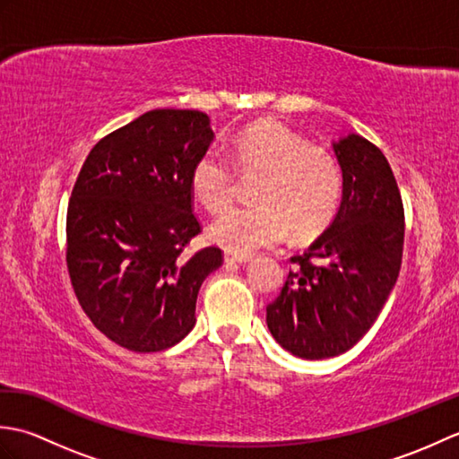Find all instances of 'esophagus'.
I'll list each match as a JSON object with an SVG mask.
<instances>
[{
	"instance_id": "1",
	"label": "esophagus",
	"mask_w": 459,
	"mask_h": 459,
	"mask_svg": "<svg viewBox=\"0 0 459 459\" xmlns=\"http://www.w3.org/2000/svg\"><path fill=\"white\" fill-rule=\"evenodd\" d=\"M224 262H227V264H247V262H250V256H237L227 252V255H224Z\"/></svg>"
}]
</instances>
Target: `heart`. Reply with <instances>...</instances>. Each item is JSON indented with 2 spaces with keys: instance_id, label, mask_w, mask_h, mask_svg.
Returning <instances> with one entry per match:
<instances>
[{
  "instance_id": "heart-1",
  "label": "heart",
  "mask_w": 459,
  "mask_h": 459,
  "mask_svg": "<svg viewBox=\"0 0 459 459\" xmlns=\"http://www.w3.org/2000/svg\"><path fill=\"white\" fill-rule=\"evenodd\" d=\"M232 164L219 150L201 153L191 169V189L204 209L217 212L237 193L242 179L260 178L252 207H230L209 224L214 245L247 256L274 247L288 235L309 238L324 230L339 207L343 173L333 153L307 145L299 134L276 120L252 124L237 135Z\"/></svg>"
}]
</instances>
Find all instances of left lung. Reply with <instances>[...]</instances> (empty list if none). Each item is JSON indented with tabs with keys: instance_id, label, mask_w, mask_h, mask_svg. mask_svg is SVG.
I'll list each match as a JSON object with an SVG mask.
<instances>
[{
	"instance_id": "1",
	"label": "left lung",
	"mask_w": 459,
	"mask_h": 459,
	"mask_svg": "<svg viewBox=\"0 0 459 459\" xmlns=\"http://www.w3.org/2000/svg\"><path fill=\"white\" fill-rule=\"evenodd\" d=\"M343 197L333 222L291 256L280 296L266 307L272 337L299 359L345 353L375 324L403 264L404 209L385 153L349 134L333 143Z\"/></svg>"
}]
</instances>
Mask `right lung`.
Listing matches in <instances>:
<instances>
[{"label": "right lung", "mask_w": 459, "mask_h": 459, "mask_svg": "<svg viewBox=\"0 0 459 459\" xmlns=\"http://www.w3.org/2000/svg\"><path fill=\"white\" fill-rule=\"evenodd\" d=\"M214 138L199 110H152L91 150L66 211V268L76 299L116 345L153 353L195 327L199 288L221 248L185 255L201 232L191 169Z\"/></svg>", "instance_id": "obj_1"}]
</instances>
